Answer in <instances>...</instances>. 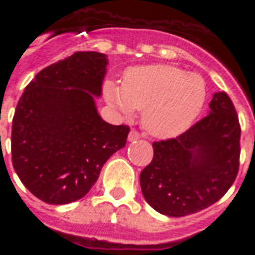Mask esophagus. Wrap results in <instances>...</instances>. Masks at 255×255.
<instances>
[{"label":"esophagus","mask_w":255,"mask_h":255,"mask_svg":"<svg viewBox=\"0 0 255 255\" xmlns=\"http://www.w3.org/2000/svg\"><path fill=\"white\" fill-rule=\"evenodd\" d=\"M139 138H140V133H139L138 131H135V129H131V131H129V133H128V140H129V142L138 140Z\"/></svg>","instance_id":"obj_1"}]
</instances>
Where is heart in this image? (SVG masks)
<instances>
[{
  "label": "heart",
  "instance_id": "heart-1",
  "mask_svg": "<svg viewBox=\"0 0 255 255\" xmlns=\"http://www.w3.org/2000/svg\"><path fill=\"white\" fill-rule=\"evenodd\" d=\"M106 101L124 115L142 113V126L155 138H172L186 131L206 100V86L197 73L172 65L129 68L122 86L106 82Z\"/></svg>",
  "mask_w": 255,
  "mask_h": 255
}]
</instances>
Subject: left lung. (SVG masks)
Returning a JSON list of instances; mask_svg holds the SVG:
<instances>
[{
  "mask_svg": "<svg viewBox=\"0 0 255 255\" xmlns=\"http://www.w3.org/2000/svg\"><path fill=\"white\" fill-rule=\"evenodd\" d=\"M208 116L176 138L153 143L154 155L140 173L146 202L158 213L182 217L217 202L235 182L241 124L225 91L213 95Z\"/></svg>",
  "mask_w": 255,
  "mask_h": 255,
  "instance_id": "obj_1",
  "label": "left lung"
}]
</instances>
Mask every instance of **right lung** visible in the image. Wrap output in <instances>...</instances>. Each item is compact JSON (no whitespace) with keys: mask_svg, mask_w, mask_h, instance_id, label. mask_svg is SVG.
<instances>
[{"mask_svg":"<svg viewBox=\"0 0 255 255\" xmlns=\"http://www.w3.org/2000/svg\"><path fill=\"white\" fill-rule=\"evenodd\" d=\"M105 54L76 52L31 80L12 120V164L36 198L64 205L83 198L106 161L127 143L128 126H112L97 112Z\"/></svg>","mask_w":255,"mask_h":255,"instance_id":"right-lung-1","label":"right lung"}]
</instances>
